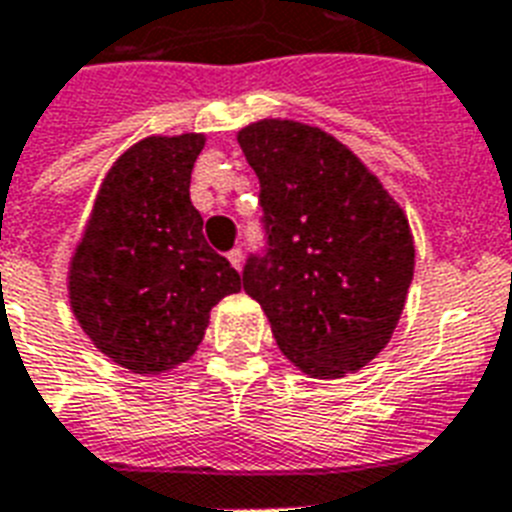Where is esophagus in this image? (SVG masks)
<instances>
[{
    "label": "esophagus",
    "mask_w": 512,
    "mask_h": 512,
    "mask_svg": "<svg viewBox=\"0 0 512 512\" xmlns=\"http://www.w3.org/2000/svg\"><path fill=\"white\" fill-rule=\"evenodd\" d=\"M242 260H244V255H242V249H239V247H234L231 252H228V263L234 265L236 270L242 268Z\"/></svg>",
    "instance_id": "34e87169"
}]
</instances>
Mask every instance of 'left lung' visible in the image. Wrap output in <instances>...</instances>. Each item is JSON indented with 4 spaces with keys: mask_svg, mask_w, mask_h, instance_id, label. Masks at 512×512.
<instances>
[{
    "mask_svg": "<svg viewBox=\"0 0 512 512\" xmlns=\"http://www.w3.org/2000/svg\"><path fill=\"white\" fill-rule=\"evenodd\" d=\"M236 139L260 178L265 228L263 255L244 265V292L299 371H360L392 339L413 281L402 207L321 128L270 118Z\"/></svg>",
    "mask_w": 512,
    "mask_h": 512,
    "instance_id": "8db88e82",
    "label": "left lung"
}]
</instances>
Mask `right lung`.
<instances>
[{"label":"right lung","instance_id":"right-lung-1","mask_svg":"<svg viewBox=\"0 0 512 512\" xmlns=\"http://www.w3.org/2000/svg\"><path fill=\"white\" fill-rule=\"evenodd\" d=\"M202 147V134L149 136L123 152L70 260L73 315L99 352L134 373L186 363L210 310L242 289L189 199Z\"/></svg>","mask_w":512,"mask_h":512}]
</instances>
